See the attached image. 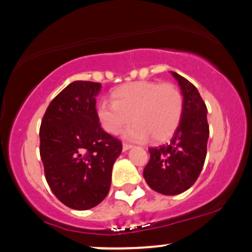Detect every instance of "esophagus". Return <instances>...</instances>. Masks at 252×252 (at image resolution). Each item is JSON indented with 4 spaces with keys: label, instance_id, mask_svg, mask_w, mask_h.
Segmentation results:
<instances>
[{
    "label": "esophagus",
    "instance_id": "1",
    "mask_svg": "<svg viewBox=\"0 0 252 252\" xmlns=\"http://www.w3.org/2000/svg\"><path fill=\"white\" fill-rule=\"evenodd\" d=\"M132 148H133V145L127 144V143H124V144H123V150H124V151L129 150V149H132Z\"/></svg>",
    "mask_w": 252,
    "mask_h": 252
}]
</instances>
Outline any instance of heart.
Wrapping results in <instances>:
<instances>
[{"instance_id":"1","label":"heart","mask_w":252,"mask_h":252,"mask_svg":"<svg viewBox=\"0 0 252 252\" xmlns=\"http://www.w3.org/2000/svg\"><path fill=\"white\" fill-rule=\"evenodd\" d=\"M113 101L97 105V118L102 128L119 134L134 121L124 136L133 142H145L151 137L163 142L173 136L183 115L184 101L180 91L172 84L134 82L116 88Z\"/></svg>"}]
</instances>
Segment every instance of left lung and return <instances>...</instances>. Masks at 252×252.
<instances>
[{
  "instance_id": "8db88e82",
  "label": "left lung",
  "mask_w": 252,
  "mask_h": 252,
  "mask_svg": "<svg viewBox=\"0 0 252 252\" xmlns=\"http://www.w3.org/2000/svg\"><path fill=\"white\" fill-rule=\"evenodd\" d=\"M183 94V115L168 144L149 149L150 159L143 175L158 193L174 196L190 189L197 180L207 156L209 126L207 105L193 84L170 72Z\"/></svg>"
}]
</instances>
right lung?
I'll return each mask as SVG.
<instances>
[{
  "instance_id": "1",
  "label": "right lung",
  "mask_w": 252,
  "mask_h": 252,
  "mask_svg": "<svg viewBox=\"0 0 252 252\" xmlns=\"http://www.w3.org/2000/svg\"><path fill=\"white\" fill-rule=\"evenodd\" d=\"M99 83L75 80L47 108L40 124V158L59 201L88 210L108 194L123 144L101 127L96 110Z\"/></svg>"
}]
</instances>
